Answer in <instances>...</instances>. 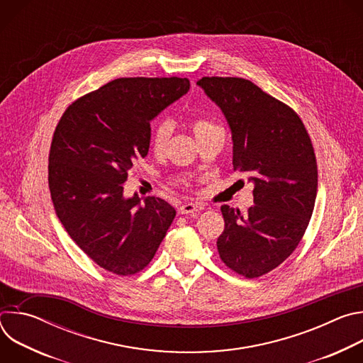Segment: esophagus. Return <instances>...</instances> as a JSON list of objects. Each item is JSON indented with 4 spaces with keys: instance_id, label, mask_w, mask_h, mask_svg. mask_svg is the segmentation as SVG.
<instances>
[{
    "instance_id": "esophagus-1",
    "label": "esophagus",
    "mask_w": 363,
    "mask_h": 363,
    "mask_svg": "<svg viewBox=\"0 0 363 363\" xmlns=\"http://www.w3.org/2000/svg\"><path fill=\"white\" fill-rule=\"evenodd\" d=\"M201 210H202L201 205L194 203V202H186V203L181 205L179 213H181L182 216H194V214H196V213L201 211Z\"/></svg>"
}]
</instances>
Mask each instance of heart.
I'll return each mask as SVG.
<instances>
[{"mask_svg":"<svg viewBox=\"0 0 363 363\" xmlns=\"http://www.w3.org/2000/svg\"><path fill=\"white\" fill-rule=\"evenodd\" d=\"M192 130H194V135L198 139L201 138H205V136H213V135H217V136H221L224 138V132L220 126H217L216 123L210 122V121H203V119H198V121H194L192 122ZM171 133H172V123L171 121H161L157 126L153 128L152 130V135H150V147L153 152L157 153H162L168 145V140L171 138Z\"/></svg>","mask_w":363,"mask_h":363,"instance_id":"obj_1","label":"heart"}]
</instances>
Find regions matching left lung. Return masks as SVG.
<instances>
[{
	"mask_svg": "<svg viewBox=\"0 0 363 363\" xmlns=\"http://www.w3.org/2000/svg\"><path fill=\"white\" fill-rule=\"evenodd\" d=\"M196 84L227 119L233 167L248 174V213L221 206L225 228L217 247L227 267L260 277L298 245L318 192L315 150L300 118L287 105L241 77H202Z\"/></svg>",
	"mask_w": 363,
	"mask_h": 363,
	"instance_id": "left-lung-1",
	"label": "left lung"
}]
</instances>
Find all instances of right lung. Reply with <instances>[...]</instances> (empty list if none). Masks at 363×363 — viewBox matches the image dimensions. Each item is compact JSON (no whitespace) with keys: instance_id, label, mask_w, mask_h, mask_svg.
<instances>
[{"instance_id":"add662e5","label":"right lung","mask_w":363,"mask_h":363,"mask_svg":"<svg viewBox=\"0 0 363 363\" xmlns=\"http://www.w3.org/2000/svg\"><path fill=\"white\" fill-rule=\"evenodd\" d=\"M179 77H123L77 99L62 116L48 157L56 214L72 240L111 273L143 270L175 218L167 201L123 195L150 143V122L188 93Z\"/></svg>"}]
</instances>
